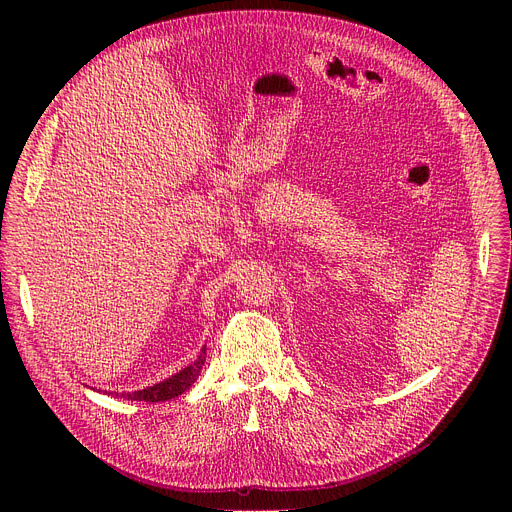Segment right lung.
<instances>
[{
  "mask_svg": "<svg viewBox=\"0 0 512 512\" xmlns=\"http://www.w3.org/2000/svg\"><path fill=\"white\" fill-rule=\"evenodd\" d=\"M204 360H206V348L200 350L198 358L186 367L184 371L176 373L172 379H166L154 387L148 389H141V391H133V393H121V397L131 399V401H150V403H158V401H168L174 399L178 395H182L184 391L190 389V385L198 379L202 367H204Z\"/></svg>",
  "mask_w": 512,
  "mask_h": 512,
  "instance_id": "obj_1",
  "label": "right lung"
}]
</instances>
